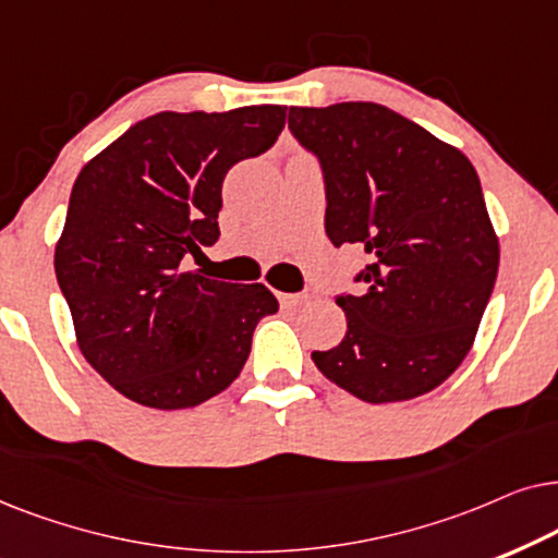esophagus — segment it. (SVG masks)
Returning a JSON list of instances; mask_svg holds the SVG:
<instances>
[{
    "label": "esophagus",
    "mask_w": 558,
    "mask_h": 558,
    "mask_svg": "<svg viewBox=\"0 0 558 558\" xmlns=\"http://www.w3.org/2000/svg\"><path fill=\"white\" fill-rule=\"evenodd\" d=\"M308 295H303V293H278V301H280V306H286V308H295V306H301L303 301H306Z\"/></svg>",
    "instance_id": "1"
}]
</instances>
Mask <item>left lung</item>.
I'll use <instances>...</instances> for the list:
<instances>
[{
    "mask_svg": "<svg viewBox=\"0 0 558 558\" xmlns=\"http://www.w3.org/2000/svg\"><path fill=\"white\" fill-rule=\"evenodd\" d=\"M288 128L324 170L331 244L365 252L360 293L337 295L344 339L311 360L365 403L439 388L470 352L500 265L477 170L383 104L291 107Z\"/></svg>",
    "mask_w": 558,
    "mask_h": 558,
    "instance_id": "left-lung-1",
    "label": "left lung"
}]
</instances>
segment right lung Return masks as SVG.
Instances as JSON below:
<instances>
[{"label":"right lung","mask_w":558,"mask_h":558,"mask_svg":"<svg viewBox=\"0 0 558 558\" xmlns=\"http://www.w3.org/2000/svg\"><path fill=\"white\" fill-rule=\"evenodd\" d=\"M286 107L160 111L88 160L56 244V278L86 362L111 388L158 411L229 388L259 318L278 311L263 283L183 272L219 240L221 183L270 150Z\"/></svg>","instance_id":"add662e5"}]
</instances>
